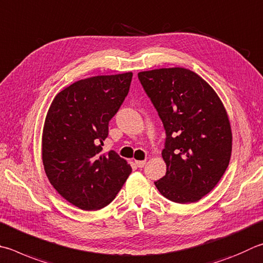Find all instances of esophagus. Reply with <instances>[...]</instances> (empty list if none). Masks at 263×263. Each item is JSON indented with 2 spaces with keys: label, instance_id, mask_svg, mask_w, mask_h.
<instances>
[{
  "label": "esophagus",
  "instance_id": "34e87169",
  "mask_svg": "<svg viewBox=\"0 0 263 263\" xmlns=\"http://www.w3.org/2000/svg\"><path fill=\"white\" fill-rule=\"evenodd\" d=\"M136 164H137L138 168H142V166H145V164H146V160H144V161H136Z\"/></svg>",
  "mask_w": 263,
  "mask_h": 263
}]
</instances>
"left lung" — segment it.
<instances>
[{
  "label": "left lung",
  "instance_id": "8db88e82",
  "mask_svg": "<svg viewBox=\"0 0 263 263\" xmlns=\"http://www.w3.org/2000/svg\"><path fill=\"white\" fill-rule=\"evenodd\" d=\"M163 123L166 173L155 186L177 203L197 202L222 178L230 162L232 133L218 95L193 71L169 68L138 73Z\"/></svg>",
  "mask_w": 263,
  "mask_h": 263
}]
</instances>
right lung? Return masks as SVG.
Returning <instances> with one entry per match:
<instances>
[{
    "label": "right lung",
    "instance_id": "right-lung-1",
    "mask_svg": "<svg viewBox=\"0 0 263 263\" xmlns=\"http://www.w3.org/2000/svg\"><path fill=\"white\" fill-rule=\"evenodd\" d=\"M132 72L78 80L52 100L42 133V162L50 184L83 211L115 199L131 174L116 152L102 153L109 121L130 89Z\"/></svg>",
    "mask_w": 263,
    "mask_h": 263
}]
</instances>
